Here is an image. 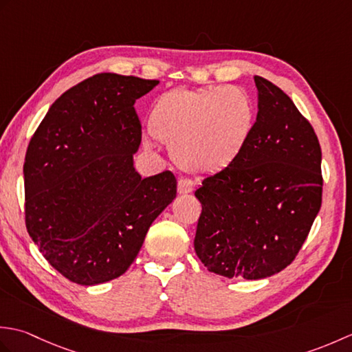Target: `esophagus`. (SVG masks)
<instances>
[{"label": "esophagus", "instance_id": "34e87169", "mask_svg": "<svg viewBox=\"0 0 352 352\" xmlns=\"http://www.w3.org/2000/svg\"><path fill=\"white\" fill-rule=\"evenodd\" d=\"M193 189H195V183L189 178H180L178 180V193H190Z\"/></svg>", "mask_w": 352, "mask_h": 352}]
</instances>
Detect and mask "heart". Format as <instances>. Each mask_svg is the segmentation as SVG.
<instances>
[{"label":"heart","instance_id":"obj_1","mask_svg":"<svg viewBox=\"0 0 352 352\" xmlns=\"http://www.w3.org/2000/svg\"><path fill=\"white\" fill-rule=\"evenodd\" d=\"M149 131L170 146L182 169L208 174L241 154L252 131V106L245 92L230 86L174 89L154 101Z\"/></svg>","mask_w":352,"mask_h":352}]
</instances>
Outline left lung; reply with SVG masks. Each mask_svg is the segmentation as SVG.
<instances>
[{
    "label": "left lung",
    "instance_id": "left-lung-1",
    "mask_svg": "<svg viewBox=\"0 0 352 352\" xmlns=\"http://www.w3.org/2000/svg\"><path fill=\"white\" fill-rule=\"evenodd\" d=\"M258 111L233 163L208 175L195 251L210 272L260 280L295 260L322 203L315 130L280 87L256 76Z\"/></svg>",
    "mask_w": 352,
    "mask_h": 352
}]
</instances>
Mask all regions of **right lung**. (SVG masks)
I'll use <instances>...</instances> for the list:
<instances>
[{
  "mask_svg": "<svg viewBox=\"0 0 352 352\" xmlns=\"http://www.w3.org/2000/svg\"><path fill=\"white\" fill-rule=\"evenodd\" d=\"M159 80L102 72L66 91L30 140L25 226L65 278L95 286L122 275L154 219L177 197L170 170L142 178L134 102Z\"/></svg>",
  "mask_w": 352,
  "mask_h": 352,
  "instance_id": "add662e5",
  "label": "right lung"
}]
</instances>
